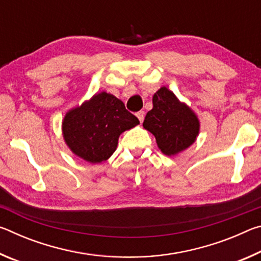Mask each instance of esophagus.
Here are the masks:
<instances>
[{"label":"esophagus","instance_id":"34e87169","mask_svg":"<svg viewBox=\"0 0 261 261\" xmlns=\"http://www.w3.org/2000/svg\"><path fill=\"white\" fill-rule=\"evenodd\" d=\"M136 116L137 117H138V120L140 121V123L141 122H143L144 121V117H145V113L143 112V110H140V112H138V113H137L136 114Z\"/></svg>","mask_w":261,"mask_h":261}]
</instances>
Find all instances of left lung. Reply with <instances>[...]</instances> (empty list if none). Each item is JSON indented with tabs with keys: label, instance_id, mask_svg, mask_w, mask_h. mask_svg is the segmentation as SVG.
<instances>
[{
	"label": "left lung",
	"instance_id": "1",
	"mask_svg": "<svg viewBox=\"0 0 261 261\" xmlns=\"http://www.w3.org/2000/svg\"><path fill=\"white\" fill-rule=\"evenodd\" d=\"M143 126L155 137L161 152L170 156L191 146L200 124L192 109L163 86L153 95V108L146 114Z\"/></svg>",
	"mask_w": 261,
	"mask_h": 261
}]
</instances>
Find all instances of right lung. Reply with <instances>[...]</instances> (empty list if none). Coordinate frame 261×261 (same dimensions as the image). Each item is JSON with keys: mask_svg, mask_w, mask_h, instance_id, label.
<instances>
[{"mask_svg": "<svg viewBox=\"0 0 261 261\" xmlns=\"http://www.w3.org/2000/svg\"><path fill=\"white\" fill-rule=\"evenodd\" d=\"M139 124L120 99L101 92L65 114L62 131L72 153L90 163H100L116 151L120 135Z\"/></svg>", "mask_w": 261, "mask_h": 261, "instance_id": "right-lung-1", "label": "right lung"}]
</instances>
